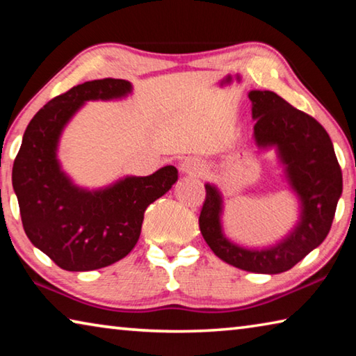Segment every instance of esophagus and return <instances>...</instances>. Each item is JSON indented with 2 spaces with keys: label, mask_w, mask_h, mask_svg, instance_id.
<instances>
[{
  "label": "esophagus",
  "mask_w": 356,
  "mask_h": 356,
  "mask_svg": "<svg viewBox=\"0 0 356 356\" xmlns=\"http://www.w3.org/2000/svg\"><path fill=\"white\" fill-rule=\"evenodd\" d=\"M180 171L186 176H202L204 172H206V165H204V161L195 159V156H188V159H185L182 163H180Z\"/></svg>",
  "instance_id": "esophagus-1"
}]
</instances>
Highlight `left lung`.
Returning a JSON list of instances; mask_svg holds the SVG:
<instances>
[{
  "label": "left lung",
  "mask_w": 356,
  "mask_h": 356,
  "mask_svg": "<svg viewBox=\"0 0 356 356\" xmlns=\"http://www.w3.org/2000/svg\"><path fill=\"white\" fill-rule=\"evenodd\" d=\"M248 97L256 146L276 149L289 186L300 201V220L270 248H243L222 232V196L215 185L206 184L200 229L221 261L246 272L276 275L292 268L328 236L342 195V172L327 130L314 118L272 91H251Z\"/></svg>",
  "instance_id": "left-lung-1"
}]
</instances>
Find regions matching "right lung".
I'll return each mask as SVG.
<instances>
[{"instance_id":"obj_1","label":"right lung","mask_w":356,"mask_h":356,"mask_svg":"<svg viewBox=\"0 0 356 356\" xmlns=\"http://www.w3.org/2000/svg\"><path fill=\"white\" fill-rule=\"evenodd\" d=\"M131 83L116 78L86 81L40 108L28 124L12 168L28 238L58 267L89 272L120 261L140 238L144 212L177 180L174 166L146 177L127 176L99 190L72 182L58 160L59 138L89 100L127 97Z\"/></svg>"}]
</instances>
